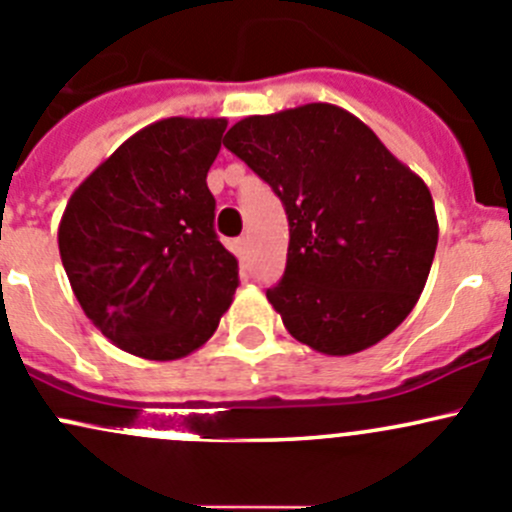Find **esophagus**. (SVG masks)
<instances>
[{
    "instance_id": "obj_1",
    "label": "esophagus",
    "mask_w": 512,
    "mask_h": 512,
    "mask_svg": "<svg viewBox=\"0 0 512 512\" xmlns=\"http://www.w3.org/2000/svg\"><path fill=\"white\" fill-rule=\"evenodd\" d=\"M236 251H239V258H249V251H251V236H241V239H236Z\"/></svg>"
}]
</instances>
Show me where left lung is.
<instances>
[{"label": "left lung", "instance_id": "obj_1", "mask_svg": "<svg viewBox=\"0 0 512 512\" xmlns=\"http://www.w3.org/2000/svg\"><path fill=\"white\" fill-rule=\"evenodd\" d=\"M224 147L286 207V273L266 298L295 340L355 355L412 313L439 241L434 199L360 118L330 103L249 115Z\"/></svg>", "mask_w": 512, "mask_h": 512}]
</instances>
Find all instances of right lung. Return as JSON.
I'll return each mask as SVG.
<instances>
[{"label": "right lung", "instance_id": "right-lung-1", "mask_svg": "<svg viewBox=\"0 0 512 512\" xmlns=\"http://www.w3.org/2000/svg\"><path fill=\"white\" fill-rule=\"evenodd\" d=\"M224 118H165L128 138L71 194L59 251L83 313L145 360H179L217 330L239 261L214 231L207 172Z\"/></svg>", "mask_w": 512, "mask_h": 512}]
</instances>
